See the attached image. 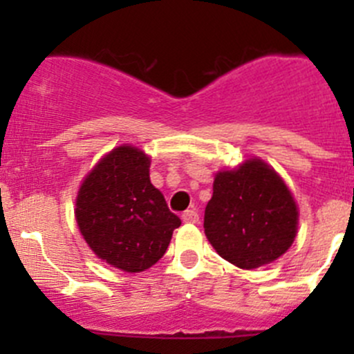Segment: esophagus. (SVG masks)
Masks as SVG:
<instances>
[{"mask_svg": "<svg viewBox=\"0 0 354 354\" xmlns=\"http://www.w3.org/2000/svg\"><path fill=\"white\" fill-rule=\"evenodd\" d=\"M181 219L185 221V223H198V214L195 209H190V210H185L183 216H181Z\"/></svg>", "mask_w": 354, "mask_h": 354, "instance_id": "1", "label": "esophagus"}]
</instances>
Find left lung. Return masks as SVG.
Masks as SVG:
<instances>
[{
    "mask_svg": "<svg viewBox=\"0 0 354 354\" xmlns=\"http://www.w3.org/2000/svg\"><path fill=\"white\" fill-rule=\"evenodd\" d=\"M203 230L224 260L240 269H257L279 259L292 245L298 207L272 167L248 159L236 169L216 174Z\"/></svg>",
    "mask_w": 354,
    "mask_h": 354,
    "instance_id": "8db88e82",
    "label": "left lung"
}]
</instances>
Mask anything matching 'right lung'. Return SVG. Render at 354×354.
I'll return each instance as SVG.
<instances>
[{
  "instance_id": "obj_1",
  "label": "right lung",
  "mask_w": 354,
  "mask_h": 354,
  "mask_svg": "<svg viewBox=\"0 0 354 354\" xmlns=\"http://www.w3.org/2000/svg\"><path fill=\"white\" fill-rule=\"evenodd\" d=\"M151 159L120 145L95 164L77 195L78 230L92 252L124 272H142L166 253L181 221L151 183Z\"/></svg>"
}]
</instances>
